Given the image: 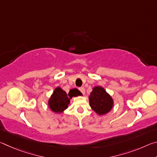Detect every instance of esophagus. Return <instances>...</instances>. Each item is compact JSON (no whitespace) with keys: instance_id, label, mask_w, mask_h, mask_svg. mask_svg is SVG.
Segmentation results:
<instances>
[{"instance_id":"obj_1","label":"esophagus","mask_w":157,"mask_h":157,"mask_svg":"<svg viewBox=\"0 0 157 157\" xmlns=\"http://www.w3.org/2000/svg\"><path fill=\"white\" fill-rule=\"evenodd\" d=\"M79 91H80L82 94H85V89L84 87H80V88H79Z\"/></svg>"}]
</instances>
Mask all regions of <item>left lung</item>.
<instances>
[{
    "label": "left lung",
    "instance_id": "8db88e82",
    "mask_svg": "<svg viewBox=\"0 0 157 157\" xmlns=\"http://www.w3.org/2000/svg\"><path fill=\"white\" fill-rule=\"evenodd\" d=\"M89 103L93 110L99 115H103L111 109L113 102L102 87L95 86L90 94Z\"/></svg>",
    "mask_w": 157,
    "mask_h": 157
}]
</instances>
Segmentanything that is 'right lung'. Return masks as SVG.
Here are the masks:
<instances>
[{"label": "right lung", "instance_id": "add662e5", "mask_svg": "<svg viewBox=\"0 0 157 157\" xmlns=\"http://www.w3.org/2000/svg\"><path fill=\"white\" fill-rule=\"evenodd\" d=\"M79 94V92H75L71 95L70 94L67 95L64 91L59 87H57L55 89L54 93L48 101L49 107L54 112L62 113L66 109H67L68 105L70 103L71 98L73 96H78Z\"/></svg>", "mask_w": 157, "mask_h": 157}]
</instances>
